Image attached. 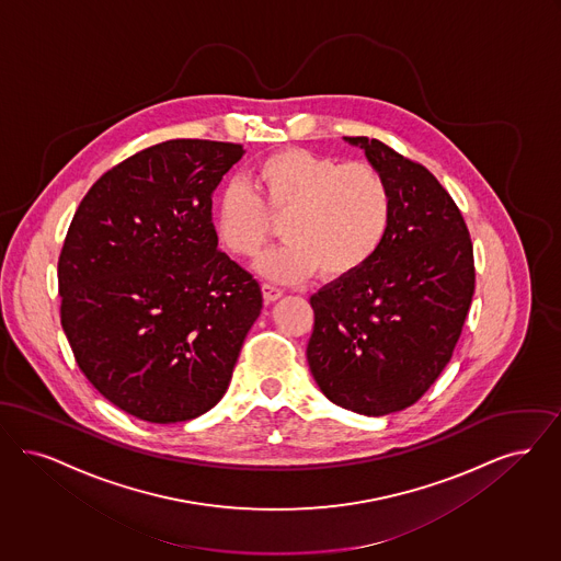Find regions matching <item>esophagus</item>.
Returning <instances> with one entry per match:
<instances>
[{"instance_id":"obj_1","label":"esophagus","mask_w":561,"mask_h":561,"mask_svg":"<svg viewBox=\"0 0 561 561\" xmlns=\"http://www.w3.org/2000/svg\"><path fill=\"white\" fill-rule=\"evenodd\" d=\"M262 293H264V299H266V301H276V299L283 295V289L276 287V285H272V283H262Z\"/></svg>"}]
</instances>
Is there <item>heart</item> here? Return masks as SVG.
<instances>
[{"label":"heart","instance_id":"heart-1","mask_svg":"<svg viewBox=\"0 0 561 561\" xmlns=\"http://www.w3.org/2000/svg\"><path fill=\"white\" fill-rule=\"evenodd\" d=\"M251 183L230 180L219 191L216 237L228 253L253 257L274 234V218L285 215L287 241L257 264L274 280H297L314 268L324 280H342L366 266L388 234L390 184L365 161L283 148L255 163Z\"/></svg>","mask_w":561,"mask_h":561}]
</instances>
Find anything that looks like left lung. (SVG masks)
<instances>
[{
  "label": "left lung",
  "instance_id": "1",
  "mask_svg": "<svg viewBox=\"0 0 561 561\" xmlns=\"http://www.w3.org/2000/svg\"><path fill=\"white\" fill-rule=\"evenodd\" d=\"M345 140L388 180L390 228L366 266L312 295L306 354L333 404L381 416L414 404L448 365L476 291L473 244L425 165L366 136Z\"/></svg>",
  "mask_w": 561,
  "mask_h": 561
}]
</instances>
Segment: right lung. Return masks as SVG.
I'll use <instances>...</instances> for the list:
<instances>
[{"mask_svg": "<svg viewBox=\"0 0 561 561\" xmlns=\"http://www.w3.org/2000/svg\"><path fill=\"white\" fill-rule=\"evenodd\" d=\"M243 145L168 140L102 173L58 257L60 324L108 402L148 423L207 413L260 317L257 280L218 249L211 196Z\"/></svg>", "mask_w": 561, "mask_h": 561, "instance_id": "obj_1", "label": "right lung"}]
</instances>
